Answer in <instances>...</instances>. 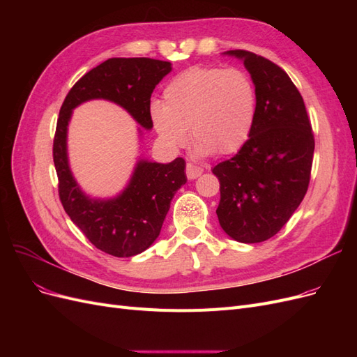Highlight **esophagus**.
Masks as SVG:
<instances>
[{
    "instance_id": "1",
    "label": "esophagus",
    "mask_w": 357,
    "mask_h": 357,
    "mask_svg": "<svg viewBox=\"0 0 357 357\" xmlns=\"http://www.w3.org/2000/svg\"><path fill=\"white\" fill-rule=\"evenodd\" d=\"M202 171L204 169L201 167H197V165H193V164H188L186 165V176H188L189 180L198 178L202 174Z\"/></svg>"
}]
</instances>
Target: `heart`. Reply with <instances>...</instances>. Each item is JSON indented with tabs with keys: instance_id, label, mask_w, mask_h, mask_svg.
<instances>
[{
	"instance_id": "1",
	"label": "heart",
	"mask_w": 357,
	"mask_h": 357,
	"mask_svg": "<svg viewBox=\"0 0 357 357\" xmlns=\"http://www.w3.org/2000/svg\"><path fill=\"white\" fill-rule=\"evenodd\" d=\"M256 114V86L240 68H189L165 86L164 102L150 105V121L162 143L180 149L190 129L201 156L240 150L253 131Z\"/></svg>"
}]
</instances>
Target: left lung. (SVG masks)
Instances as JSON below:
<instances>
[{
  "mask_svg": "<svg viewBox=\"0 0 357 357\" xmlns=\"http://www.w3.org/2000/svg\"><path fill=\"white\" fill-rule=\"evenodd\" d=\"M223 55L241 59L250 73L257 114L238 153L213 168L220 181L215 213L232 240L262 243L283 228L305 197L314 135L304 100L286 71L252 52Z\"/></svg>",
  "mask_w": 357,
  "mask_h": 357,
  "instance_id": "left-lung-1",
  "label": "left lung"
}]
</instances>
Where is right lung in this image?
Returning <instances> with one entry per match:
<instances>
[{
	"instance_id": "1",
	"label": "right lung",
	"mask_w": 357,
	"mask_h": 357,
	"mask_svg": "<svg viewBox=\"0 0 357 357\" xmlns=\"http://www.w3.org/2000/svg\"><path fill=\"white\" fill-rule=\"evenodd\" d=\"M171 62L150 58H112L86 73L63 101L53 139V162L59 180V198L73 223L96 248L116 257L143 253L160 234L171 199L188 181L186 162L177 158L159 164L139 158L125 189L112 198H93L74 178L68 160V125L75 107L105 100L126 110L138 128H153L150 96L171 73Z\"/></svg>"
}]
</instances>
